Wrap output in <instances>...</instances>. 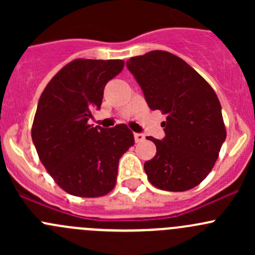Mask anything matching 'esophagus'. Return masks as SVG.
Returning <instances> with one entry per match:
<instances>
[{
    "instance_id": "esophagus-1",
    "label": "esophagus",
    "mask_w": 255,
    "mask_h": 255,
    "mask_svg": "<svg viewBox=\"0 0 255 255\" xmlns=\"http://www.w3.org/2000/svg\"><path fill=\"white\" fill-rule=\"evenodd\" d=\"M144 139H145V135H144L143 133H134V140H135V143L143 142Z\"/></svg>"
}]
</instances>
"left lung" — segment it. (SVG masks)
<instances>
[{"label": "left lung", "mask_w": 255, "mask_h": 255, "mask_svg": "<svg viewBox=\"0 0 255 255\" xmlns=\"http://www.w3.org/2000/svg\"><path fill=\"white\" fill-rule=\"evenodd\" d=\"M150 110L166 116L163 139L144 163L148 180L166 191H186L208 175L226 140L222 109L212 87L187 63L164 50L127 60Z\"/></svg>", "instance_id": "left-lung-1"}]
</instances>
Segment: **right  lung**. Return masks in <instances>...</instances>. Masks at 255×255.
Returning a JSON list of instances; mask_svg holds the SVG:
<instances>
[{"mask_svg": "<svg viewBox=\"0 0 255 255\" xmlns=\"http://www.w3.org/2000/svg\"><path fill=\"white\" fill-rule=\"evenodd\" d=\"M123 65L122 60L76 59L50 80L38 102L33 143L50 176L74 196L109 194L121 156L134 144L126 125L109 129L87 122L101 107L106 84Z\"/></svg>", "mask_w": 255, "mask_h": 255, "instance_id": "add662e5", "label": "right lung"}]
</instances>
